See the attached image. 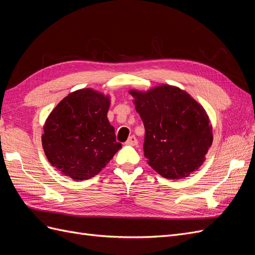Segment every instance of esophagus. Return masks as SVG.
Listing matches in <instances>:
<instances>
[{
    "mask_svg": "<svg viewBox=\"0 0 255 255\" xmlns=\"http://www.w3.org/2000/svg\"><path fill=\"white\" fill-rule=\"evenodd\" d=\"M137 143H138V140L134 135L129 136L128 139L127 140V144H128V145H137Z\"/></svg>",
    "mask_w": 255,
    "mask_h": 255,
    "instance_id": "obj_1",
    "label": "esophagus"
}]
</instances>
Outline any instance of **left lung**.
<instances>
[{
    "label": "left lung",
    "instance_id": "obj_1",
    "mask_svg": "<svg viewBox=\"0 0 255 255\" xmlns=\"http://www.w3.org/2000/svg\"><path fill=\"white\" fill-rule=\"evenodd\" d=\"M128 92L144 126L148 164L168 180L197 171L213 142V128L203 106L188 92L168 84Z\"/></svg>",
    "mask_w": 255,
    "mask_h": 255
}]
</instances>
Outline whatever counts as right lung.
Instances as JSON below:
<instances>
[{"mask_svg":"<svg viewBox=\"0 0 255 255\" xmlns=\"http://www.w3.org/2000/svg\"><path fill=\"white\" fill-rule=\"evenodd\" d=\"M111 96L92 88L69 94L43 126L41 141L50 164L74 181L97 175L121 149L107 113Z\"/></svg>","mask_w":255,"mask_h":255,"instance_id":"1","label":"right lung"}]
</instances>
